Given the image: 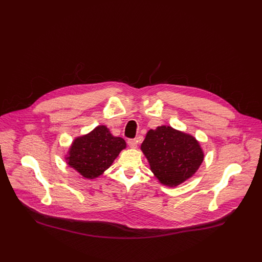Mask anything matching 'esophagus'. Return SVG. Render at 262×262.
<instances>
[{"instance_id": "34e87169", "label": "esophagus", "mask_w": 262, "mask_h": 262, "mask_svg": "<svg viewBox=\"0 0 262 262\" xmlns=\"http://www.w3.org/2000/svg\"><path fill=\"white\" fill-rule=\"evenodd\" d=\"M127 144L128 146L132 148V149H136L138 147V141L136 139H132V140H128L127 141Z\"/></svg>"}]
</instances>
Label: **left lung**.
<instances>
[{"label":"left lung","instance_id":"left-lung-1","mask_svg":"<svg viewBox=\"0 0 262 262\" xmlns=\"http://www.w3.org/2000/svg\"><path fill=\"white\" fill-rule=\"evenodd\" d=\"M141 150L160 183L169 187H175L192 177L205 157L194 137L169 125L150 129Z\"/></svg>","mask_w":262,"mask_h":262}]
</instances>
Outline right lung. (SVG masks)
I'll return each mask as SVG.
<instances>
[{
    "label": "right lung",
    "instance_id": "add662e5",
    "mask_svg": "<svg viewBox=\"0 0 262 262\" xmlns=\"http://www.w3.org/2000/svg\"><path fill=\"white\" fill-rule=\"evenodd\" d=\"M125 147L122 138L113 137L105 125H98L74 140L66 160L83 177L94 179L103 174Z\"/></svg>",
    "mask_w": 262,
    "mask_h": 262
}]
</instances>
